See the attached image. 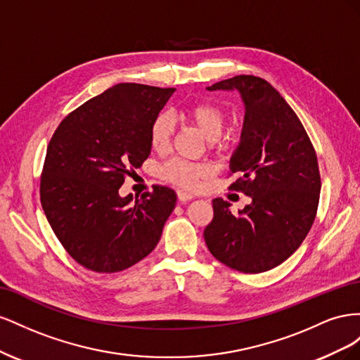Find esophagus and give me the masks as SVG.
<instances>
[{"label": "esophagus", "instance_id": "1", "mask_svg": "<svg viewBox=\"0 0 360 360\" xmlns=\"http://www.w3.org/2000/svg\"><path fill=\"white\" fill-rule=\"evenodd\" d=\"M177 198L181 202H186V201H191L193 198V195L189 193V192H184V191H177Z\"/></svg>", "mask_w": 360, "mask_h": 360}]
</instances>
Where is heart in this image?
<instances>
[{"instance_id":"heart-1","label":"heart","mask_w":360,"mask_h":360,"mask_svg":"<svg viewBox=\"0 0 360 360\" xmlns=\"http://www.w3.org/2000/svg\"><path fill=\"white\" fill-rule=\"evenodd\" d=\"M181 118L193 126L195 129L200 130V134L210 141L212 147H224L226 146L234 136L233 130L228 132H222L225 126L226 114L225 110L214 102L210 101H201L195 102L188 106H184L181 110ZM174 126L171 122V117L167 112L158 114L148 129V139L150 146L156 151H165L172 139ZM212 172V168L209 165H202V163H191L174 159L168 162L162 169L163 177L168 181L177 184L181 188L193 189L198 186V181L201 179L209 177Z\"/></svg>"}]
</instances>
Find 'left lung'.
I'll use <instances>...</instances> for the list:
<instances>
[{"instance_id":"1","label":"left lung","mask_w":360,"mask_h":360,"mask_svg":"<svg viewBox=\"0 0 360 360\" xmlns=\"http://www.w3.org/2000/svg\"><path fill=\"white\" fill-rule=\"evenodd\" d=\"M207 90L242 96L245 122L230 160L238 179L230 188L252 202L234 214L230 202L214 198L204 240L225 266L261 274L284 263L311 230L321 189L317 155L296 112L267 81L238 75Z\"/></svg>"}]
</instances>
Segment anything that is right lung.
I'll return each instance as SVG.
<instances>
[{
  "label": "right lung",
  "mask_w": 360,
  "mask_h": 360,
  "mask_svg": "<svg viewBox=\"0 0 360 360\" xmlns=\"http://www.w3.org/2000/svg\"><path fill=\"white\" fill-rule=\"evenodd\" d=\"M176 89L123 82L76 108L53 132L40 179L46 219L68 254L97 274L146 258L160 240L177 195L153 186L120 197L150 155L148 129Z\"/></svg>",
  "instance_id": "1"
}]
</instances>
